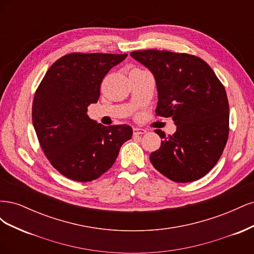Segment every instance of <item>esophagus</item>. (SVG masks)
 Returning a JSON list of instances; mask_svg holds the SVG:
<instances>
[{
	"instance_id": "esophagus-1",
	"label": "esophagus",
	"mask_w": 254,
	"mask_h": 254,
	"mask_svg": "<svg viewBox=\"0 0 254 254\" xmlns=\"http://www.w3.org/2000/svg\"><path fill=\"white\" fill-rule=\"evenodd\" d=\"M146 133V130L143 128H133V134L134 135H140Z\"/></svg>"
}]
</instances>
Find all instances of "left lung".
<instances>
[{
	"instance_id": "left-lung-1",
	"label": "left lung",
	"mask_w": 254,
	"mask_h": 254,
	"mask_svg": "<svg viewBox=\"0 0 254 254\" xmlns=\"http://www.w3.org/2000/svg\"><path fill=\"white\" fill-rule=\"evenodd\" d=\"M130 55L148 67L158 90L156 115L171 118L173 135L156 129L161 146L150 162L168 179L191 182L217 163L229 135V103L224 84L204 60L186 53L146 50Z\"/></svg>"
}]
</instances>
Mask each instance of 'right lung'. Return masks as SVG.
<instances>
[{"instance_id":"right-lung-1","label":"right lung","mask_w":254,"mask_h":254,"mask_svg":"<svg viewBox=\"0 0 254 254\" xmlns=\"http://www.w3.org/2000/svg\"><path fill=\"white\" fill-rule=\"evenodd\" d=\"M126 57L67 54L51 65L36 90L32 117L38 141L53 167L68 179H97L131 139L130 126H103L87 114L88 106L98 101L106 74Z\"/></svg>"}]
</instances>
